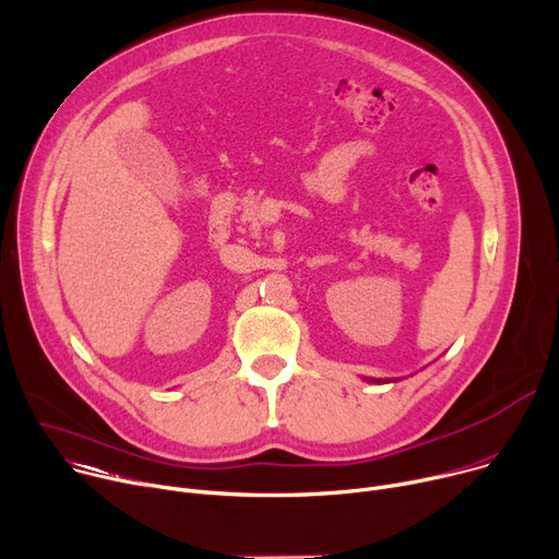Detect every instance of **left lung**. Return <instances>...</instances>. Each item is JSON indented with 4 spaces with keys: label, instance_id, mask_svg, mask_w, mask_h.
Returning a JSON list of instances; mask_svg holds the SVG:
<instances>
[{
    "label": "left lung",
    "instance_id": "obj_1",
    "mask_svg": "<svg viewBox=\"0 0 559 559\" xmlns=\"http://www.w3.org/2000/svg\"><path fill=\"white\" fill-rule=\"evenodd\" d=\"M388 381H392V379H368V383H388Z\"/></svg>",
    "mask_w": 559,
    "mask_h": 559
}]
</instances>
